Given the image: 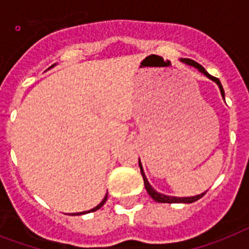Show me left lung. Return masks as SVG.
I'll use <instances>...</instances> for the list:
<instances>
[{
  "mask_svg": "<svg viewBox=\"0 0 249 249\" xmlns=\"http://www.w3.org/2000/svg\"><path fill=\"white\" fill-rule=\"evenodd\" d=\"M179 60H180V62H183V64L188 65V66H193V68H196V70L199 71L200 73H203L204 76H207L209 80H212V81H214V83L218 85V88H219L222 98L224 99L223 86H222V84H220V81L217 79V77H213L212 75H209V73L205 71V69L203 68L202 65H199L198 62L193 61V60H190V59H179ZM139 166H140V173H142V179H144V185H145L146 192H148L149 196H150L151 198L155 200V202H159V203H193V202H196V200L200 199V198H202V196L205 194V192H204V193H200V194H198V196H166V194L158 193L157 190H155L154 188L149 184L148 179H146V177H145V173H144V169H142V163H140V159H139Z\"/></svg>",
  "mask_w": 249,
  "mask_h": 249,
  "instance_id": "1",
  "label": "left lung"
}]
</instances>
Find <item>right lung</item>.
<instances>
[{
    "instance_id": "right-lung-1",
    "label": "right lung",
    "mask_w": 249,
    "mask_h": 249,
    "mask_svg": "<svg viewBox=\"0 0 249 249\" xmlns=\"http://www.w3.org/2000/svg\"><path fill=\"white\" fill-rule=\"evenodd\" d=\"M56 64H53V66H51V68H53V66H55ZM51 68H49V69H51ZM49 69H47V70H49ZM107 193L105 194V196H104V199L101 200L100 203H99L98 205H96V207H95V208H92V209H90V211H85V212H79V213H72V214L71 215H81V214H86V213H90V212H95V211H98V209H100L101 207H103L104 205V203L107 202Z\"/></svg>"
}]
</instances>
